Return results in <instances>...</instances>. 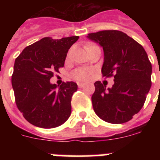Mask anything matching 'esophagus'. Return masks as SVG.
I'll list each match as a JSON object with an SVG mask.
<instances>
[{"label": "esophagus", "mask_w": 160, "mask_h": 160, "mask_svg": "<svg viewBox=\"0 0 160 160\" xmlns=\"http://www.w3.org/2000/svg\"><path fill=\"white\" fill-rule=\"evenodd\" d=\"M78 86L79 88H82L83 87L85 86V83H82V82H78Z\"/></svg>", "instance_id": "obj_1"}]
</instances>
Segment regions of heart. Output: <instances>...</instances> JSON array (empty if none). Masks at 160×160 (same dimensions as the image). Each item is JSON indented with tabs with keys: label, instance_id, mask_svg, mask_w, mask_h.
Listing matches in <instances>:
<instances>
[{
	"label": "heart",
	"instance_id": "heart-1",
	"mask_svg": "<svg viewBox=\"0 0 160 160\" xmlns=\"http://www.w3.org/2000/svg\"><path fill=\"white\" fill-rule=\"evenodd\" d=\"M92 72L87 69H77L71 73V77L77 81H87L91 76Z\"/></svg>",
	"mask_w": 160,
	"mask_h": 160
}]
</instances>
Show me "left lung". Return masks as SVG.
Returning <instances> with one entry per match:
<instances>
[{
  "mask_svg": "<svg viewBox=\"0 0 160 160\" xmlns=\"http://www.w3.org/2000/svg\"><path fill=\"white\" fill-rule=\"evenodd\" d=\"M104 51L102 77H114L111 88L94 82L93 108L101 119L113 124L128 122L143 107L152 87V63L140 44L125 32L102 30L89 33Z\"/></svg>",
  "mask_w": 160,
  "mask_h": 160,
  "instance_id": "left-lung-1",
  "label": "left lung"
}]
</instances>
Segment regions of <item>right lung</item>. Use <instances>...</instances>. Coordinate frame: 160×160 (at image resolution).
Here are the masks:
<instances>
[{
    "mask_svg": "<svg viewBox=\"0 0 160 160\" xmlns=\"http://www.w3.org/2000/svg\"><path fill=\"white\" fill-rule=\"evenodd\" d=\"M78 38H44L25 47L15 60L12 75L15 102L29 123L53 128L70 117L71 98L78 85L66 82L58 87L49 80L64 66L68 50Z\"/></svg>",
    "mask_w": 160,
    "mask_h": 160,
    "instance_id": "1",
    "label": "right lung"
}]
</instances>
